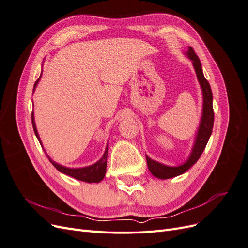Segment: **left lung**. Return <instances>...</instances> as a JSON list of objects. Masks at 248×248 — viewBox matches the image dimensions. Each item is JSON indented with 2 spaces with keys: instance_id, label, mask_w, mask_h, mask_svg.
I'll list each match as a JSON object with an SVG mask.
<instances>
[{
  "instance_id": "8db88e82",
  "label": "left lung",
  "mask_w": 248,
  "mask_h": 248,
  "mask_svg": "<svg viewBox=\"0 0 248 248\" xmlns=\"http://www.w3.org/2000/svg\"><path fill=\"white\" fill-rule=\"evenodd\" d=\"M189 59L192 61V64L196 69L198 79L201 84L202 91V98H204V104H202V116L201 120V124L198 130L196 142L192 149V152L185 163L179 167H168L157 161L150 159L146 156L148 169L151 171V174L159 179H169L183 174L187 170H189L194 163H196L201 157L202 151H204L207 142L212 133L213 124H214V111H213V95L211 91V87L208 80L205 78L204 73L202 70V65L200 59L194 52L193 48L189 46L188 52H187Z\"/></svg>"
}]
</instances>
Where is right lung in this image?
I'll list each match as a JSON object with an SVG mask.
<instances>
[{
	"label": "right lung",
	"mask_w": 248,
	"mask_h": 248,
	"mask_svg": "<svg viewBox=\"0 0 248 248\" xmlns=\"http://www.w3.org/2000/svg\"><path fill=\"white\" fill-rule=\"evenodd\" d=\"M39 78L35 81L34 89L36 88L37 82H38ZM32 125H33V129H34V132L36 134L37 139H38L39 142H41L40 139H39V136H38V132H37V129H36V125H35V121H34V114H33V112H32ZM108 151V145L107 146L106 152H104L102 158L99 161H97L96 163L92 164V166H90V167L80 168V169H69V168L62 167V166H60V164L56 163L55 161H52L49 158L48 155H46V156L48 157L49 161L52 163V166H54L58 170L63 172V174L68 175V176H70V177H72L74 179H78V180H79V181H85V182H88V183H92V182L98 183L104 178V176H106Z\"/></svg>",
	"instance_id": "1"
}]
</instances>
